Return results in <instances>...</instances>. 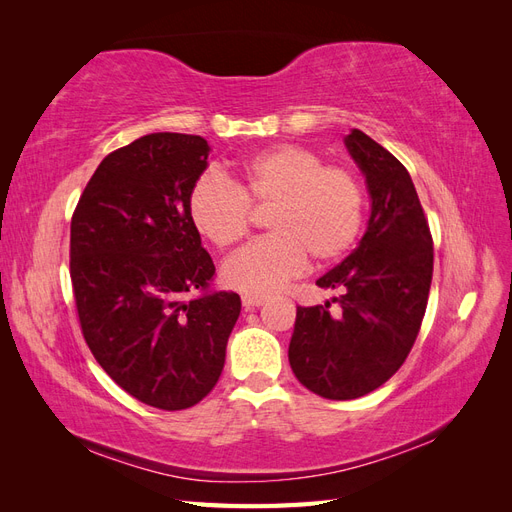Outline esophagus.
<instances>
[{"mask_svg": "<svg viewBox=\"0 0 512 512\" xmlns=\"http://www.w3.org/2000/svg\"><path fill=\"white\" fill-rule=\"evenodd\" d=\"M241 301H243V307L252 309V307H260L262 303L267 301V297H260V294H243Z\"/></svg>", "mask_w": 512, "mask_h": 512, "instance_id": "34e87169", "label": "esophagus"}]
</instances>
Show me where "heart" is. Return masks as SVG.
Wrapping results in <instances>:
<instances>
[{
	"mask_svg": "<svg viewBox=\"0 0 512 512\" xmlns=\"http://www.w3.org/2000/svg\"><path fill=\"white\" fill-rule=\"evenodd\" d=\"M252 209H269L271 235L252 241L224 265V282L245 294H271L316 265L342 258L359 237L363 185L348 166L324 164L316 149L277 145L232 170L230 183L203 175L190 190L194 228L220 250L237 245L252 226Z\"/></svg>",
	"mask_w": 512,
	"mask_h": 512,
	"instance_id": "obj_1",
	"label": "heart"
}]
</instances>
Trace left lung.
<instances>
[{"label":"left lung","instance_id":"8db88e82","mask_svg":"<svg viewBox=\"0 0 512 512\" xmlns=\"http://www.w3.org/2000/svg\"><path fill=\"white\" fill-rule=\"evenodd\" d=\"M346 147L363 170L371 215L359 247L316 282L344 288L339 314L297 307L288 361L297 380L324 399L376 391L404 365L421 331L433 273L429 222L406 166L361 130Z\"/></svg>","mask_w":512,"mask_h":512}]
</instances>
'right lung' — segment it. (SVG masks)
Segmentation results:
<instances>
[{"label":"right lung","mask_w":512,"mask_h":512,"mask_svg":"<svg viewBox=\"0 0 512 512\" xmlns=\"http://www.w3.org/2000/svg\"><path fill=\"white\" fill-rule=\"evenodd\" d=\"M203 136L158 132L100 162L72 213L70 277L85 342L123 391L185 410L218 382L241 312L215 273L188 196L207 168Z\"/></svg>","instance_id":"add662e5"}]
</instances>
